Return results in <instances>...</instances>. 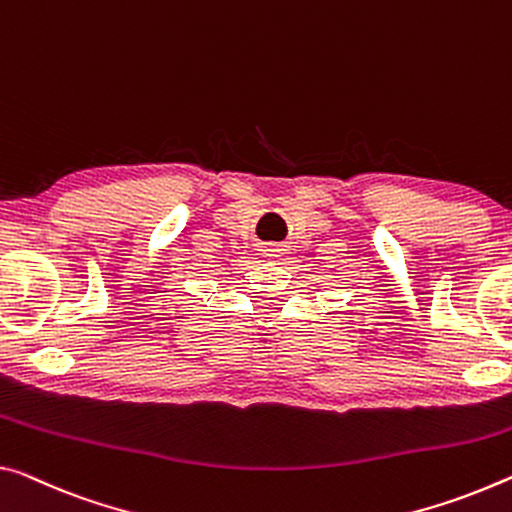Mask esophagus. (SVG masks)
<instances>
[{"label": "esophagus", "instance_id": "1", "mask_svg": "<svg viewBox=\"0 0 512 512\" xmlns=\"http://www.w3.org/2000/svg\"><path fill=\"white\" fill-rule=\"evenodd\" d=\"M267 251H270V256H274V254H277V249H267Z\"/></svg>", "mask_w": 512, "mask_h": 512}]
</instances>
